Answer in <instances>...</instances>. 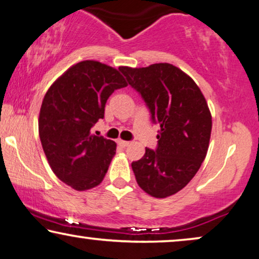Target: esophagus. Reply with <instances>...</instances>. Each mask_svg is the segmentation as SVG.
I'll use <instances>...</instances> for the list:
<instances>
[{"label":"esophagus","instance_id":"34e87169","mask_svg":"<svg viewBox=\"0 0 259 259\" xmlns=\"http://www.w3.org/2000/svg\"><path fill=\"white\" fill-rule=\"evenodd\" d=\"M130 144H131L130 141H125V140H121V139L118 140V145H119L120 147H122V148H123V147H127Z\"/></svg>","mask_w":259,"mask_h":259}]
</instances>
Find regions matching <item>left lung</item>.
Instances as JSON below:
<instances>
[{
    "label": "left lung",
    "mask_w": 259,
    "mask_h": 259,
    "mask_svg": "<svg viewBox=\"0 0 259 259\" xmlns=\"http://www.w3.org/2000/svg\"><path fill=\"white\" fill-rule=\"evenodd\" d=\"M119 69L160 125L157 150L146 148L144 157L132 162L138 185L154 198L173 196L206 157L212 130L207 102L192 77L171 63Z\"/></svg>",
    "instance_id": "obj_1"
}]
</instances>
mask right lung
<instances>
[{
	"label": "right lung",
	"mask_w": 259,
	"mask_h": 259,
	"mask_svg": "<svg viewBox=\"0 0 259 259\" xmlns=\"http://www.w3.org/2000/svg\"><path fill=\"white\" fill-rule=\"evenodd\" d=\"M118 69L94 60L69 67L46 93L38 115V134L52 171L76 191L104 180L116 151L114 141L91 134L104 118L113 92L126 87Z\"/></svg>",
	"instance_id": "obj_1"
}]
</instances>
